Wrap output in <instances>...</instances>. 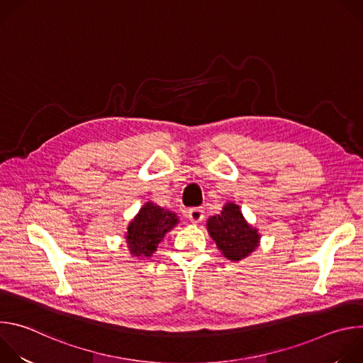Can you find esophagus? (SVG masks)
Masks as SVG:
<instances>
[{
  "label": "esophagus",
  "mask_w": 363,
  "mask_h": 363,
  "mask_svg": "<svg viewBox=\"0 0 363 363\" xmlns=\"http://www.w3.org/2000/svg\"><path fill=\"white\" fill-rule=\"evenodd\" d=\"M186 217H188L189 221H192V223L196 224V223L202 221V218H203V210H202V208H191V210H188Z\"/></svg>",
  "instance_id": "34e87169"
}]
</instances>
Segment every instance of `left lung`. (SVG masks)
Listing matches in <instances>:
<instances>
[{"instance_id": "left-lung-1", "label": "left lung", "mask_w": 363, "mask_h": 363, "mask_svg": "<svg viewBox=\"0 0 363 363\" xmlns=\"http://www.w3.org/2000/svg\"><path fill=\"white\" fill-rule=\"evenodd\" d=\"M206 228L223 255L231 262H240L250 255L260 242V234L251 227L234 202H227L218 216L210 217Z\"/></svg>"}]
</instances>
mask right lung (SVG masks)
<instances>
[{"instance_id":"add662e5","label":"right lung","mask_w":363,"mask_h":363,"mask_svg":"<svg viewBox=\"0 0 363 363\" xmlns=\"http://www.w3.org/2000/svg\"><path fill=\"white\" fill-rule=\"evenodd\" d=\"M178 217L162 206L146 202L130 221L126 233L128 248L135 257H150L165 234L178 224Z\"/></svg>"}]
</instances>
